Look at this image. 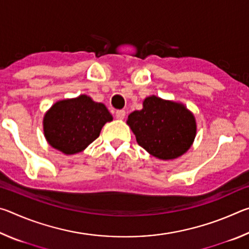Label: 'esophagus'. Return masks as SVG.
<instances>
[{
    "mask_svg": "<svg viewBox=\"0 0 249 249\" xmlns=\"http://www.w3.org/2000/svg\"><path fill=\"white\" fill-rule=\"evenodd\" d=\"M125 115H126V112L124 111V109H117V111L115 112V116L117 120H123Z\"/></svg>",
    "mask_w": 249,
    "mask_h": 249,
    "instance_id": "obj_1",
    "label": "esophagus"
}]
</instances>
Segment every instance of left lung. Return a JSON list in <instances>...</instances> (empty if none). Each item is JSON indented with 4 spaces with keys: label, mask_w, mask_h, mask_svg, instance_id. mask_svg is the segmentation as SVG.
Wrapping results in <instances>:
<instances>
[{
    "label": "left lung",
    "mask_w": 249,
    "mask_h": 249,
    "mask_svg": "<svg viewBox=\"0 0 249 249\" xmlns=\"http://www.w3.org/2000/svg\"><path fill=\"white\" fill-rule=\"evenodd\" d=\"M142 109L128 115L138 145L159 159L184 154L196 137V120L184 105L157 96L146 98Z\"/></svg>",
    "instance_id": "left-lung-1"
}]
</instances>
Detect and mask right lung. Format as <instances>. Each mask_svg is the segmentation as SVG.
I'll list each match as a JSON object with an SVG mask.
<instances>
[{
    "label": "right lung",
    "mask_w": 249,
    "mask_h": 249,
    "mask_svg": "<svg viewBox=\"0 0 249 249\" xmlns=\"http://www.w3.org/2000/svg\"><path fill=\"white\" fill-rule=\"evenodd\" d=\"M112 120L104 104L80 95L53 105L44 117V132L53 148L72 155L94 142L103 125Z\"/></svg>",
    "instance_id": "right-lung-1"
}]
</instances>
